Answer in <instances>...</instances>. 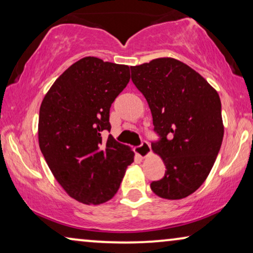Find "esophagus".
Returning a JSON list of instances; mask_svg holds the SVG:
<instances>
[{"label":"esophagus","instance_id":"esophagus-1","mask_svg":"<svg viewBox=\"0 0 253 253\" xmlns=\"http://www.w3.org/2000/svg\"><path fill=\"white\" fill-rule=\"evenodd\" d=\"M134 150H136V153L139 155V157L145 158L148 153H150L151 146L146 140H143V143H141L139 146H137L136 148H134Z\"/></svg>","mask_w":253,"mask_h":253}]
</instances>
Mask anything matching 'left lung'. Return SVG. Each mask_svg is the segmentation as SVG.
Instances as JSON below:
<instances>
[{"label": "left lung", "instance_id": "left-lung-1", "mask_svg": "<svg viewBox=\"0 0 253 253\" xmlns=\"http://www.w3.org/2000/svg\"><path fill=\"white\" fill-rule=\"evenodd\" d=\"M131 79L150 107L159 137L152 150L166 166L152 191L185 198L205 182L222 144L220 96L198 72L170 57L131 67Z\"/></svg>", "mask_w": 253, "mask_h": 253}]
</instances>
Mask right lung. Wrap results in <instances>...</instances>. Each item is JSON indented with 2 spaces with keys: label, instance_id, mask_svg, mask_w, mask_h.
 Masks as SVG:
<instances>
[{
  "label": "right lung",
  "instance_id": "obj_1",
  "mask_svg": "<svg viewBox=\"0 0 253 253\" xmlns=\"http://www.w3.org/2000/svg\"><path fill=\"white\" fill-rule=\"evenodd\" d=\"M127 65L84 57L51 86L39 112V146L48 167L69 196L98 205L112 199L127 166L130 148L102 132L109 112L130 81Z\"/></svg>",
  "mask_w": 253,
  "mask_h": 253
}]
</instances>
